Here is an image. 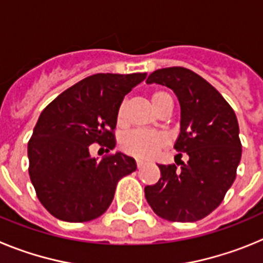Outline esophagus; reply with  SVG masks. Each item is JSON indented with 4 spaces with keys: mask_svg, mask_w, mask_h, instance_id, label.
<instances>
[{
    "mask_svg": "<svg viewBox=\"0 0 263 263\" xmlns=\"http://www.w3.org/2000/svg\"><path fill=\"white\" fill-rule=\"evenodd\" d=\"M142 166H145V162L141 159H137V167H138V168H141Z\"/></svg>",
    "mask_w": 263,
    "mask_h": 263,
    "instance_id": "obj_1",
    "label": "esophagus"
}]
</instances>
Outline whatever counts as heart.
Masks as SVG:
<instances>
[{"label":"heart","instance_id":"obj_1","mask_svg":"<svg viewBox=\"0 0 263 263\" xmlns=\"http://www.w3.org/2000/svg\"><path fill=\"white\" fill-rule=\"evenodd\" d=\"M173 100L164 90H155L152 93V104L157 110L164 101ZM124 106H121L117 111V124H124ZM121 148L126 154L133 155L137 158H152L158 153L162 146L164 145V137L158 133L142 132V130H134L125 134L120 141Z\"/></svg>","mask_w":263,"mask_h":263}]
</instances>
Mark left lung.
I'll use <instances>...</instances> for the list:
<instances>
[{
  "label": "left lung",
  "mask_w": 263,
  "mask_h": 263,
  "mask_svg": "<svg viewBox=\"0 0 263 263\" xmlns=\"http://www.w3.org/2000/svg\"><path fill=\"white\" fill-rule=\"evenodd\" d=\"M174 90L180 104L178 157L187 162L158 164L160 178L145 197L159 217L194 222L215 211L233 184L242 154L234 110L215 87L183 67L157 69L146 80ZM178 164V162H176Z\"/></svg>",
  "instance_id": "obj_1"
}]
</instances>
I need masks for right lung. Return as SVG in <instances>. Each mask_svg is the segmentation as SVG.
<instances>
[{
	"label": "right lung",
	"instance_id": "add662e5",
	"mask_svg": "<svg viewBox=\"0 0 263 263\" xmlns=\"http://www.w3.org/2000/svg\"><path fill=\"white\" fill-rule=\"evenodd\" d=\"M145 79L146 73L88 76L41 113L27 145L29 174L39 201L53 217L68 222L100 217L118 180L136 171L132 157L116 153L97 159L89 147L115 148L121 103Z\"/></svg>",
	"mask_w": 263,
	"mask_h": 263
}]
</instances>
